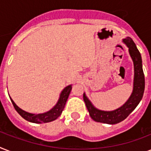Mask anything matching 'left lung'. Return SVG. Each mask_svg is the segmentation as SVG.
<instances>
[{"instance_id": "obj_1", "label": "left lung", "mask_w": 151, "mask_h": 151, "mask_svg": "<svg viewBox=\"0 0 151 151\" xmlns=\"http://www.w3.org/2000/svg\"><path fill=\"white\" fill-rule=\"evenodd\" d=\"M123 43L129 48V52L134 65V80L133 89L129 99L121 106L114 110L105 111L95 107L92 102L88 99L84 92L83 98L85 105L89 112L90 117L95 122H101L104 124H114L124 121L135 108L138 106L143 98L144 88H145V78L143 70L142 58L139 50L136 48V44L129 37L123 39Z\"/></svg>"}]
</instances>
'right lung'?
<instances>
[{
  "mask_svg": "<svg viewBox=\"0 0 151 151\" xmlns=\"http://www.w3.org/2000/svg\"><path fill=\"white\" fill-rule=\"evenodd\" d=\"M71 89H72V85H70L66 86V88H64L63 90L62 91L60 95H59V98L56 104L50 110H48L45 113H42V114H31V113L27 112V111H25V110L19 107L15 104V102L12 99L11 97L10 99L15 110L25 120H27L29 122H32V123H36V124L48 123V122L55 121L61 115L62 112L65 107V105H66V100L68 99L69 95L70 93Z\"/></svg>",
  "mask_w": 151,
  "mask_h": 151,
  "instance_id": "obj_1",
  "label": "right lung"
}]
</instances>
